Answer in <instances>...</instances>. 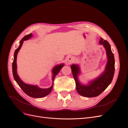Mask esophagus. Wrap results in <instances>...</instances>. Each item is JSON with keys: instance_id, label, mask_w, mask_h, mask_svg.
Returning <instances> with one entry per match:
<instances>
[{"instance_id": "obj_1", "label": "esophagus", "mask_w": 128, "mask_h": 128, "mask_svg": "<svg viewBox=\"0 0 128 128\" xmlns=\"http://www.w3.org/2000/svg\"><path fill=\"white\" fill-rule=\"evenodd\" d=\"M75 60V59L74 56H69V57L68 58V60H67L69 64H72V62H74Z\"/></svg>"}]
</instances>
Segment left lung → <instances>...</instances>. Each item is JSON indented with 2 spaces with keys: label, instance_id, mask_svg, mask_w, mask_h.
<instances>
[{
  "label": "left lung",
  "instance_id": "obj_1",
  "mask_svg": "<svg viewBox=\"0 0 128 128\" xmlns=\"http://www.w3.org/2000/svg\"><path fill=\"white\" fill-rule=\"evenodd\" d=\"M99 44L103 45L106 49L108 58L105 70L97 78L88 83L87 86L81 84L78 80V75L80 72L79 66L73 64L71 66L72 72L75 79L76 90L78 94L86 97H95L100 94L110 84L113 80L115 72V59L113 53H112L110 45L107 40L100 38Z\"/></svg>",
  "mask_w": 128,
  "mask_h": 128
}]
</instances>
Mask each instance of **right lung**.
<instances>
[{
	"instance_id": "1",
	"label": "right lung",
	"mask_w": 128,
	"mask_h": 128,
	"mask_svg": "<svg viewBox=\"0 0 128 128\" xmlns=\"http://www.w3.org/2000/svg\"><path fill=\"white\" fill-rule=\"evenodd\" d=\"M32 36V33H31L25 36L21 40L20 42V45H19L18 48L15 50L14 54V60L12 64V70H13V75L14 78L15 80L16 81L18 84L19 86L22 90L24 91V92L29 96L32 98H42L44 96H48L51 91H52L53 86V81L54 80L56 76L58 74L59 72H60V69L64 67V64H61L60 65H57L56 66L53 68L52 69V73H53V76H52V86L48 88H40L37 86H33V85H29L24 83L23 81L20 78L18 77V74H17V66H16V58L18 53L20 50L21 46L23 44L24 40H29Z\"/></svg>"
}]
</instances>
